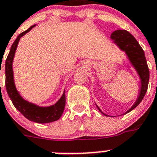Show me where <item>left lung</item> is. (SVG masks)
Segmentation results:
<instances>
[{
  "instance_id": "1",
  "label": "left lung",
  "mask_w": 157,
  "mask_h": 157,
  "mask_svg": "<svg viewBox=\"0 0 157 157\" xmlns=\"http://www.w3.org/2000/svg\"><path fill=\"white\" fill-rule=\"evenodd\" d=\"M110 38L114 40V43L119 47L121 50H123L126 52L131 63L135 67L136 71L138 72L139 76L140 77V95L138 97V99L136 100L133 106L129 110L126 112V114H127L130 111H132V109H135L141 102V101L143 100L146 92H147L149 81L148 66H147V60L145 58L144 50L142 49L140 45L139 44L137 40L135 39V37L132 34H130L128 31L125 30H117L112 33ZM98 109L101 111L99 108ZM105 115H106V114H105Z\"/></svg>"
}]
</instances>
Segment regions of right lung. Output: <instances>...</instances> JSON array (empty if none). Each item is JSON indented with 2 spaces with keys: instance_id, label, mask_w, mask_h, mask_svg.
Masks as SVG:
<instances>
[{
  "instance_id": "add662e5",
  "label": "right lung",
  "mask_w": 157,
  "mask_h": 157,
  "mask_svg": "<svg viewBox=\"0 0 157 157\" xmlns=\"http://www.w3.org/2000/svg\"><path fill=\"white\" fill-rule=\"evenodd\" d=\"M34 25L30 26L28 30L21 33L17 37L16 40L13 42L12 47L10 48V53L6 60V91L9 97L12 101L13 104L18 111H20L25 118L30 121L38 123H52L54 121L58 120L60 118L65 106V91L63 92V95L60 99L55 105L48 107H40L34 105L33 103L28 102L27 101L24 100L18 92L17 91L16 87L13 81V60L14 57L15 52L18 42L21 37L25 35L26 33L30 31Z\"/></svg>"
}]
</instances>
